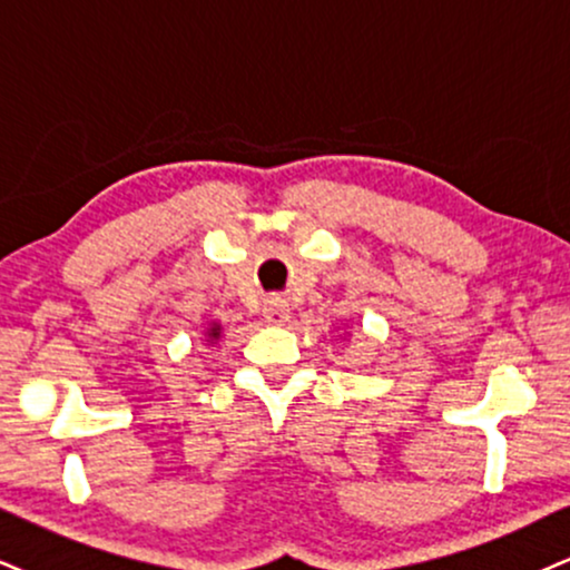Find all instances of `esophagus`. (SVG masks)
<instances>
[{"mask_svg": "<svg viewBox=\"0 0 570 570\" xmlns=\"http://www.w3.org/2000/svg\"><path fill=\"white\" fill-rule=\"evenodd\" d=\"M264 320L269 322V325L283 327L285 322L291 320V306H287V301H283V298L266 301V306H264Z\"/></svg>", "mask_w": 570, "mask_h": 570, "instance_id": "1", "label": "esophagus"}]
</instances>
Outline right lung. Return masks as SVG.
<instances>
[{"instance_id":"add662e5","label":"right lung","mask_w":570,"mask_h":570,"mask_svg":"<svg viewBox=\"0 0 570 570\" xmlns=\"http://www.w3.org/2000/svg\"><path fill=\"white\" fill-rule=\"evenodd\" d=\"M222 333H224V327H222V322H208V327H206V343L208 346H214V343H219L222 341Z\"/></svg>"}]
</instances>
